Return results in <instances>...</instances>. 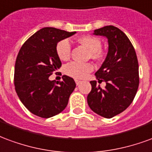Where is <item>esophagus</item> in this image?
I'll return each instance as SVG.
<instances>
[{
	"label": "esophagus",
	"instance_id": "esophagus-1",
	"mask_svg": "<svg viewBox=\"0 0 152 152\" xmlns=\"http://www.w3.org/2000/svg\"><path fill=\"white\" fill-rule=\"evenodd\" d=\"M75 83H76V85H77V86H78V85H79V84L82 83V81L77 80V79H76V80H75Z\"/></svg>",
	"mask_w": 152,
	"mask_h": 152
}]
</instances>
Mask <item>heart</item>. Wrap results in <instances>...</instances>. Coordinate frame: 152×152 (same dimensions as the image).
<instances>
[{
    "label": "heart",
    "instance_id": "b5f03b06",
    "mask_svg": "<svg viewBox=\"0 0 152 152\" xmlns=\"http://www.w3.org/2000/svg\"><path fill=\"white\" fill-rule=\"evenodd\" d=\"M77 42L90 51V56L94 60L101 59L103 53L101 51V41L92 35H83L77 39ZM56 55L61 61H67L70 57L71 45L68 39H62L56 44ZM93 65L91 63H78L75 61L65 65V74L75 78H84L90 72L93 70Z\"/></svg>",
    "mask_w": 152,
    "mask_h": 152
}]
</instances>
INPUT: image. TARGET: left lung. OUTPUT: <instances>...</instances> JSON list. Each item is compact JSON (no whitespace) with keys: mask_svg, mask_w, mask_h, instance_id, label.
Returning <instances> with one entry per match:
<instances>
[{"mask_svg":"<svg viewBox=\"0 0 152 152\" xmlns=\"http://www.w3.org/2000/svg\"><path fill=\"white\" fill-rule=\"evenodd\" d=\"M94 35L108 39V54L96 73V78L105 82L106 87L102 89L96 81H91L87 103L96 113L112 118L126 110L134 99L139 84L138 58L129 38L116 26L96 29Z\"/></svg>","mask_w":152,"mask_h":152,"instance_id":"8db88e82","label":"left lung"}]
</instances>
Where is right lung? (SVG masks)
I'll use <instances>...</instances> for the list:
<instances>
[{
	"mask_svg": "<svg viewBox=\"0 0 152 152\" xmlns=\"http://www.w3.org/2000/svg\"><path fill=\"white\" fill-rule=\"evenodd\" d=\"M54 27H44L23 44L14 67V87L18 96L31 113L49 118L64 110L76 84L72 77L63 75L55 83L48 77L61 66L56 55V44L75 35Z\"/></svg>",
	"mask_w": 152,
	"mask_h": 152,
	"instance_id": "1",
	"label": "right lung"
}]
</instances>
